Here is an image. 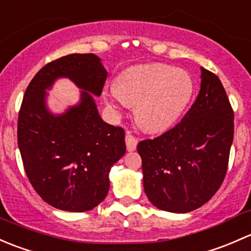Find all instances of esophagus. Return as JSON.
Segmentation results:
<instances>
[{"label": "esophagus", "instance_id": "obj_1", "mask_svg": "<svg viewBox=\"0 0 251 251\" xmlns=\"http://www.w3.org/2000/svg\"><path fill=\"white\" fill-rule=\"evenodd\" d=\"M126 150H128V151H135L136 150L138 139L131 134V131H126Z\"/></svg>", "mask_w": 251, "mask_h": 251}]
</instances>
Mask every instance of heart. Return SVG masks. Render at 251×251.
<instances>
[{
  "label": "heart",
  "mask_w": 251,
  "mask_h": 251,
  "mask_svg": "<svg viewBox=\"0 0 251 251\" xmlns=\"http://www.w3.org/2000/svg\"><path fill=\"white\" fill-rule=\"evenodd\" d=\"M193 82L190 75L164 64L128 69L117 79V88L105 92V99L116 108L136 105L139 125L146 130L169 128L190 102Z\"/></svg>",
  "instance_id": "obj_1"
}]
</instances>
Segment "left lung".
<instances>
[{"instance_id": "1", "label": "left lung", "mask_w": 251, "mask_h": 251, "mask_svg": "<svg viewBox=\"0 0 251 251\" xmlns=\"http://www.w3.org/2000/svg\"><path fill=\"white\" fill-rule=\"evenodd\" d=\"M201 70V90L182 120L138 144L145 193L154 206L170 213L202 206L218 192L228 169L233 108L219 77Z\"/></svg>"}]
</instances>
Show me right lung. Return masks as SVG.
<instances>
[{
    "mask_svg": "<svg viewBox=\"0 0 251 251\" xmlns=\"http://www.w3.org/2000/svg\"><path fill=\"white\" fill-rule=\"evenodd\" d=\"M58 76L81 89V102L63 116L45 108L44 89ZM107 71L94 54H69L50 61L25 90L18 116V146L33 190L65 211L90 210L106 197L111 165L126 153L125 129L100 118L92 95H100Z\"/></svg>",
    "mask_w": 251,
    "mask_h": 251,
    "instance_id": "add662e5",
    "label": "right lung"
}]
</instances>
